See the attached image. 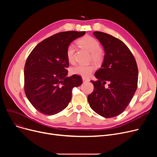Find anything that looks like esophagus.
Masks as SVG:
<instances>
[{"label":"esophagus","instance_id":"34e87169","mask_svg":"<svg viewBox=\"0 0 157 157\" xmlns=\"http://www.w3.org/2000/svg\"><path fill=\"white\" fill-rule=\"evenodd\" d=\"M82 79H83V82H87V81H89V79H88V78H84V77L82 78Z\"/></svg>","mask_w":157,"mask_h":157}]
</instances>
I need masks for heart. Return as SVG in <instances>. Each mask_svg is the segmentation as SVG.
<instances>
[{"instance_id":"1","label":"heart","mask_w":157,"mask_h":157,"mask_svg":"<svg viewBox=\"0 0 157 157\" xmlns=\"http://www.w3.org/2000/svg\"><path fill=\"white\" fill-rule=\"evenodd\" d=\"M78 44L86 49L91 54V59L97 64L101 63L104 59V55L101 45L98 41L95 38L86 36L78 40ZM74 53L75 48L74 45L70 44L66 49V57L68 62L71 63L74 62ZM95 69V66L93 64H89L86 65H78L71 69V72L74 74L81 76L82 77H88Z\"/></svg>"}]
</instances>
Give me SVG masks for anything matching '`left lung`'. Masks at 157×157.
I'll list each match as a JSON object with an SVG mask.
<instances>
[{"mask_svg": "<svg viewBox=\"0 0 157 157\" xmlns=\"http://www.w3.org/2000/svg\"><path fill=\"white\" fill-rule=\"evenodd\" d=\"M94 36L104 49L101 67L95 73L97 81H91L93 92L88 101L96 113L113 118L122 113L130 102L137 87L138 69L135 58L126 44L118 38L102 32ZM108 82V88L105 84Z\"/></svg>", "mask_w": 157, "mask_h": 157, "instance_id": "8db88e82", "label": "left lung"}]
</instances>
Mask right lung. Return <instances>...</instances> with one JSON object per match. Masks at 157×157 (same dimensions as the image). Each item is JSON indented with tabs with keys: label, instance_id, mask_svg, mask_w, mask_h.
I'll use <instances>...</instances> for the list:
<instances>
[{
	"label": "right lung",
	"instance_id": "1",
	"mask_svg": "<svg viewBox=\"0 0 157 157\" xmlns=\"http://www.w3.org/2000/svg\"><path fill=\"white\" fill-rule=\"evenodd\" d=\"M85 32L58 33L39 43L28 56L24 68V89L34 108L44 114L53 115L71 102L72 90L83 81L74 74L67 77L69 63L66 49Z\"/></svg>",
	"mask_w": 157,
	"mask_h": 157
}]
</instances>
